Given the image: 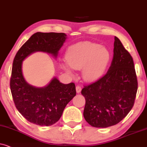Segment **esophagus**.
Instances as JSON below:
<instances>
[{"mask_svg":"<svg viewBox=\"0 0 147 147\" xmlns=\"http://www.w3.org/2000/svg\"><path fill=\"white\" fill-rule=\"evenodd\" d=\"M76 91H77V93H79L81 91V87H80L79 85H77V87H76Z\"/></svg>","mask_w":147,"mask_h":147,"instance_id":"obj_1","label":"esophagus"}]
</instances>
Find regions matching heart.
<instances>
[{"instance_id":"1","label":"heart","mask_w":147,"mask_h":147,"mask_svg":"<svg viewBox=\"0 0 147 147\" xmlns=\"http://www.w3.org/2000/svg\"><path fill=\"white\" fill-rule=\"evenodd\" d=\"M66 60L70 67L76 70L83 68V77L88 81L98 79L103 75L110 60L108 49L100 44L91 42H83L70 46L65 54ZM68 72L70 68L63 66Z\"/></svg>"}]
</instances>
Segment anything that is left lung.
I'll list each match as a JSON object with an SVG mask.
<instances>
[{"label":"left lung","instance_id":"1","mask_svg":"<svg viewBox=\"0 0 147 147\" xmlns=\"http://www.w3.org/2000/svg\"><path fill=\"white\" fill-rule=\"evenodd\" d=\"M114 40L108 71L81 91L85 98L84 118L95 128H107L122 120L132 108L138 89L132 57L117 37Z\"/></svg>","mask_w":147,"mask_h":147}]
</instances>
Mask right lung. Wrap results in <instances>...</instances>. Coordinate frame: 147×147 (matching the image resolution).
Here are the masks:
<instances>
[{"label":"right lung","mask_w":147,"mask_h":147,"mask_svg":"<svg viewBox=\"0 0 147 147\" xmlns=\"http://www.w3.org/2000/svg\"><path fill=\"white\" fill-rule=\"evenodd\" d=\"M66 39L64 33L37 32L21 47L13 63L10 87L15 105L29 122L49 126L61 117L66 105L76 95L74 83L63 84L54 77L42 88L35 87L25 81L22 62L35 52L52 54L56 57Z\"/></svg>","instance_id":"right-lung-1"}]
</instances>
